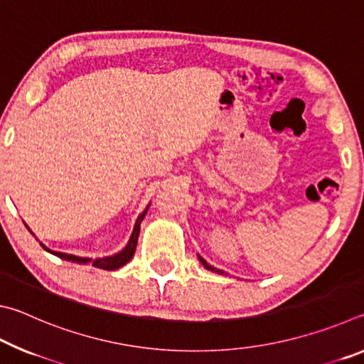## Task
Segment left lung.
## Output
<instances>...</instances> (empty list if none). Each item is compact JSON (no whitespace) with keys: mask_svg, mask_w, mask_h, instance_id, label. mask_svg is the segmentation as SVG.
Returning <instances> with one entry per match:
<instances>
[{"mask_svg":"<svg viewBox=\"0 0 364 364\" xmlns=\"http://www.w3.org/2000/svg\"><path fill=\"white\" fill-rule=\"evenodd\" d=\"M199 260H200V263H202V264H204V267H205L207 269H210V271H215V273H220V274H221V273H223V271H221V269H217V268H213V267H212V264H208V263H207V262H205V260H204V258H202V257H199Z\"/></svg>","mask_w":364,"mask_h":364,"instance_id":"obj_1","label":"left lung"}]
</instances>
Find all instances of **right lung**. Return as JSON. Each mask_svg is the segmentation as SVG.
I'll use <instances>...</instances> for the list:
<instances>
[{
	"label": "right lung",
	"mask_w": 364,
	"mask_h": 364,
	"mask_svg": "<svg viewBox=\"0 0 364 364\" xmlns=\"http://www.w3.org/2000/svg\"><path fill=\"white\" fill-rule=\"evenodd\" d=\"M147 212L146 210L139 215L138 220H136V225H134V230H133V234L130 237V241H128L127 247L123 249L122 252H119V254H115L114 257H104V258H96V260H91V258H82V257H75V255H67V254H60V252H53L46 249L45 245H43V249L51 252L53 255H56L59 258H63V260H67V262H73V263H80V264H86V263H91L93 267L96 268H101V269H107V271H112V269H117L123 267V264L128 263L132 260V257L134 254V250H136V244H138V236H139V226H141V221H143L144 215Z\"/></svg>",
	"instance_id": "obj_1"
}]
</instances>
